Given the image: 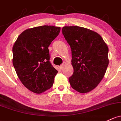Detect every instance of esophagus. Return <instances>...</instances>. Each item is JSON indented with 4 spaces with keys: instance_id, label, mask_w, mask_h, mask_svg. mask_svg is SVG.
<instances>
[{
    "instance_id": "esophagus-1",
    "label": "esophagus",
    "mask_w": 121,
    "mask_h": 121,
    "mask_svg": "<svg viewBox=\"0 0 121 121\" xmlns=\"http://www.w3.org/2000/svg\"><path fill=\"white\" fill-rule=\"evenodd\" d=\"M64 66H65L64 64H62L60 66H59V69H60V70H62L63 69V67H64Z\"/></svg>"
}]
</instances>
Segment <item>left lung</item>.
I'll return each mask as SVG.
<instances>
[{
  "instance_id": "left-lung-1",
  "label": "left lung",
  "mask_w": 121,
  "mask_h": 121,
  "mask_svg": "<svg viewBox=\"0 0 121 121\" xmlns=\"http://www.w3.org/2000/svg\"><path fill=\"white\" fill-rule=\"evenodd\" d=\"M62 33L71 50V86L85 93L96 87L108 65V48L100 35L82 27L64 26Z\"/></svg>"
}]
</instances>
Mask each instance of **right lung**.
<instances>
[{"mask_svg":"<svg viewBox=\"0 0 121 121\" xmlns=\"http://www.w3.org/2000/svg\"><path fill=\"white\" fill-rule=\"evenodd\" d=\"M60 27L44 25L25 30L13 47V63L23 85L41 93L51 88L58 71L50 62L48 47L59 35Z\"/></svg>","mask_w":121,"mask_h":121,"instance_id":"add662e5","label":"right lung"}]
</instances>
